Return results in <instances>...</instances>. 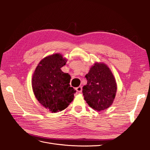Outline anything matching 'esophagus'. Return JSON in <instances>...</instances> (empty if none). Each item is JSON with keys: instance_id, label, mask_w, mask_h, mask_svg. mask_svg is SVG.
Here are the masks:
<instances>
[{"instance_id": "obj_1", "label": "esophagus", "mask_w": 150, "mask_h": 150, "mask_svg": "<svg viewBox=\"0 0 150 150\" xmlns=\"http://www.w3.org/2000/svg\"><path fill=\"white\" fill-rule=\"evenodd\" d=\"M76 91H78V93H81V92H82V90H83L82 86H79V87L76 88Z\"/></svg>"}]
</instances>
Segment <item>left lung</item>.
Wrapping results in <instances>:
<instances>
[{
    "label": "left lung",
    "instance_id": "left-lung-1",
    "mask_svg": "<svg viewBox=\"0 0 150 150\" xmlns=\"http://www.w3.org/2000/svg\"><path fill=\"white\" fill-rule=\"evenodd\" d=\"M87 84L83 88L84 100L98 111L110 107L116 96V83L112 72L104 64L96 63L85 76Z\"/></svg>",
    "mask_w": 150,
    "mask_h": 150
}]
</instances>
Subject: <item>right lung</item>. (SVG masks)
<instances>
[{
  "instance_id": "add662e5",
  "label": "right lung",
  "mask_w": 150,
  "mask_h": 150,
  "mask_svg": "<svg viewBox=\"0 0 150 150\" xmlns=\"http://www.w3.org/2000/svg\"><path fill=\"white\" fill-rule=\"evenodd\" d=\"M66 61L59 54L45 57L33 74L32 85L35 98L52 112L66 109L76 92L70 86V75L61 69L66 65Z\"/></svg>"
}]
</instances>
